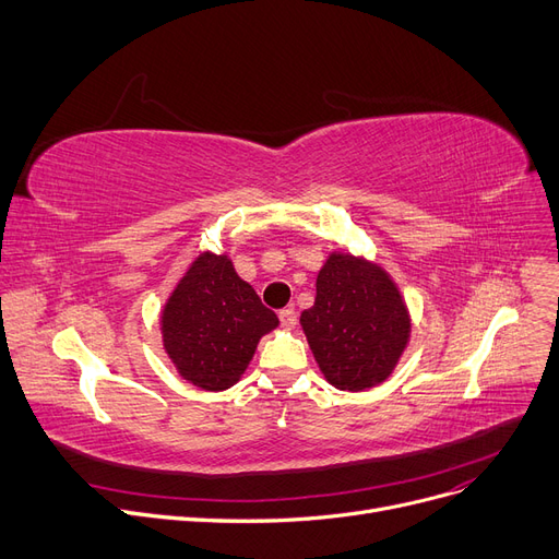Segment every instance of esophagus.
<instances>
[{
  "label": "esophagus",
  "mask_w": 559,
  "mask_h": 559,
  "mask_svg": "<svg viewBox=\"0 0 559 559\" xmlns=\"http://www.w3.org/2000/svg\"><path fill=\"white\" fill-rule=\"evenodd\" d=\"M278 319H281V325H283L285 330H292V328L296 325V312H294L292 308L281 310V312H278Z\"/></svg>",
  "instance_id": "esophagus-1"
}]
</instances>
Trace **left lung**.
<instances>
[{
	"label": "left lung",
	"instance_id": "obj_1",
	"mask_svg": "<svg viewBox=\"0 0 559 559\" xmlns=\"http://www.w3.org/2000/svg\"><path fill=\"white\" fill-rule=\"evenodd\" d=\"M301 328L325 382L359 393L391 378L412 340V312L391 274L364 255L334 249L317 276Z\"/></svg>",
	"mask_w": 559,
	"mask_h": 559
}]
</instances>
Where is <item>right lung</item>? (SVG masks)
Instances as JSON below:
<instances>
[{"instance_id":"right-lung-1","label":"right lung","mask_w":559,"mask_h":559,"mask_svg":"<svg viewBox=\"0 0 559 559\" xmlns=\"http://www.w3.org/2000/svg\"><path fill=\"white\" fill-rule=\"evenodd\" d=\"M278 328L227 253L200 251L173 287L159 317L164 353L177 376L202 391H227L247 370L258 342Z\"/></svg>"}]
</instances>
